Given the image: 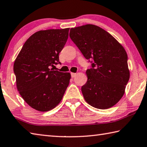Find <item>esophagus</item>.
<instances>
[{"instance_id":"34e87169","label":"esophagus","mask_w":147,"mask_h":147,"mask_svg":"<svg viewBox=\"0 0 147 147\" xmlns=\"http://www.w3.org/2000/svg\"><path fill=\"white\" fill-rule=\"evenodd\" d=\"M76 76V73H71V77H72V78H74Z\"/></svg>"}]
</instances>
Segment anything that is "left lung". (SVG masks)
Wrapping results in <instances>:
<instances>
[{"mask_svg": "<svg viewBox=\"0 0 147 147\" xmlns=\"http://www.w3.org/2000/svg\"><path fill=\"white\" fill-rule=\"evenodd\" d=\"M69 36L85 59L93 60L82 87L86 102L101 110L111 108L124 94L130 76L124 48L108 32L92 24L71 28Z\"/></svg>", "mask_w": 147, "mask_h": 147, "instance_id": "left-lung-1", "label": "left lung"}]
</instances>
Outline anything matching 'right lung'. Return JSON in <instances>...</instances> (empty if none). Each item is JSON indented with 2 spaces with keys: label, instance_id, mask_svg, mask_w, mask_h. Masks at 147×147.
Segmentation results:
<instances>
[{
  "label": "right lung",
  "instance_id": "right-lung-1",
  "mask_svg": "<svg viewBox=\"0 0 147 147\" xmlns=\"http://www.w3.org/2000/svg\"><path fill=\"white\" fill-rule=\"evenodd\" d=\"M69 28L39 30L23 46L14 61L16 87L22 98L39 111L52 110L61 101L71 79L69 73L53 71L65 45Z\"/></svg>",
  "mask_w": 147,
  "mask_h": 147
}]
</instances>
